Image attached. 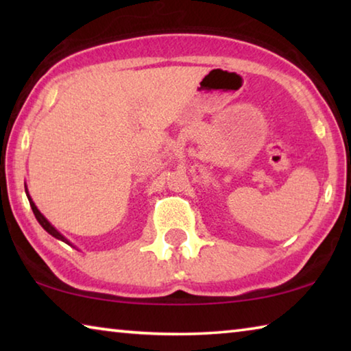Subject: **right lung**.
Segmentation results:
<instances>
[{
	"instance_id": "1",
	"label": "right lung",
	"mask_w": 351,
	"mask_h": 351,
	"mask_svg": "<svg viewBox=\"0 0 351 351\" xmlns=\"http://www.w3.org/2000/svg\"><path fill=\"white\" fill-rule=\"evenodd\" d=\"M26 187V186H25ZM26 195H27V199H29V204H31V207H32V212H34V215H35V218H37V221L41 224V228H43L47 234H51L52 237H56V239H58V240H62V241H64L66 243V245H69V246H73L71 245V243L64 239V237L58 232V230L54 228V226H52L49 221H47V219L43 217V213H41L38 209H37V206H35V203L32 201V198L29 197V192H27V187H26ZM74 247V246H73Z\"/></svg>"
}]
</instances>
